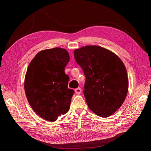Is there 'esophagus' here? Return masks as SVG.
<instances>
[{"label":"esophagus","mask_w":151,"mask_h":151,"mask_svg":"<svg viewBox=\"0 0 151 151\" xmlns=\"http://www.w3.org/2000/svg\"><path fill=\"white\" fill-rule=\"evenodd\" d=\"M81 91L82 90H81V88H76L75 89V93H76V94H80L81 93Z\"/></svg>","instance_id":"1"}]
</instances>
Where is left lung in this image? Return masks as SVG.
<instances>
[{
  "label": "left lung",
  "mask_w": 151,
  "mask_h": 151,
  "mask_svg": "<svg viewBox=\"0 0 151 151\" xmlns=\"http://www.w3.org/2000/svg\"><path fill=\"white\" fill-rule=\"evenodd\" d=\"M74 58L86 76L84 94L96 115L108 117L124 102L129 88L126 68L109 50L91 45L74 52Z\"/></svg>",
  "instance_id": "left-lung-1"
}]
</instances>
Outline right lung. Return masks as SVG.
<instances>
[{"mask_svg": "<svg viewBox=\"0 0 151 151\" xmlns=\"http://www.w3.org/2000/svg\"><path fill=\"white\" fill-rule=\"evenodd\" d=\"M65 49L44 50L30 62L24 79L26 98L40 117L55 122L70 108L74 91L68 88L69 77L65 67L69 62Z\"/></svg>", "mask_w": 151, "mask_h": 151, "instance_id": "obj_1", "label": "right lung"}]
</instances>
